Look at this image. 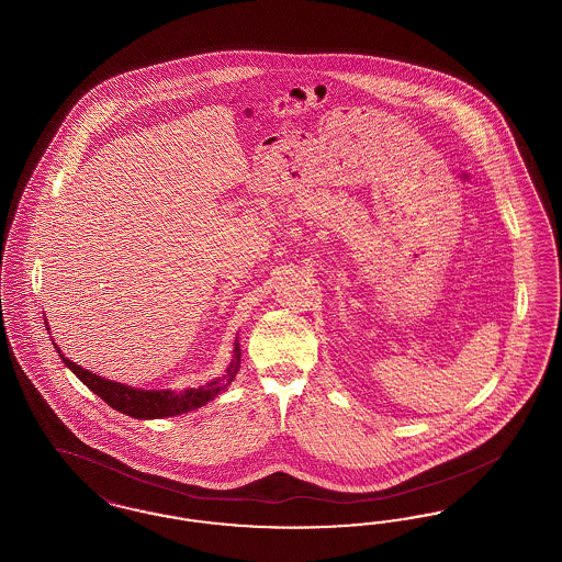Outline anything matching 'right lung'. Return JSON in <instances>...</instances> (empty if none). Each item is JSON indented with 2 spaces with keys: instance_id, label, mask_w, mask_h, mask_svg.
I'll return each instance as SVG.
<instances>
[{
  "instance_id": "obj_1",
  "label": "right lung",
  "mask_w": 562,
  "mask_h": 562,
  "mask_svg": "<svg viewBox=\"0 0 562 562\" xmlns=\"http://www.w3.org/2000/svg\"><path fill=\"white\" fill-rule=\"evenodd\" d=\"M60 360L65 362L67 369H71V373L80 379L81 383L94 392L99 398L108 402L111 408L131 415L134 419H161V417H175V415H183L189 411H195L204 404L214 401L221 392H225L232 381L236 379V373L240 371V344L236 337V346H234V356L229 367L225 369V373L213 379L211 383H204L200 387H188L183 392H172V390H138L131 387L124 383H115L103 379L97 373H90L86 369H81L80 364L71 362L69 358H65L60 353V349L56 348Z\"/></svg>"
}]
</instances>
